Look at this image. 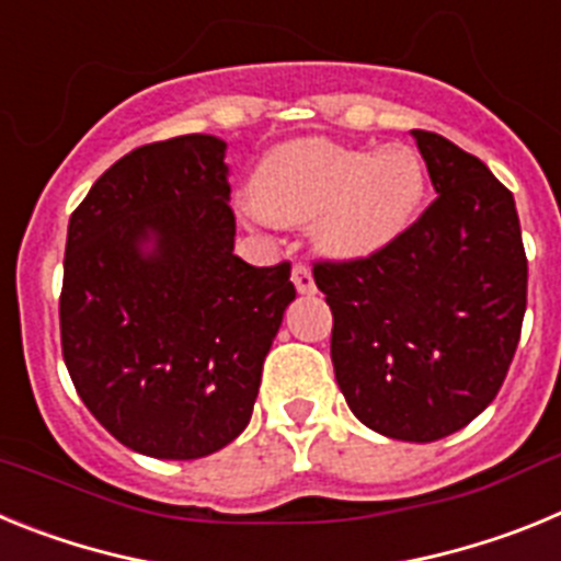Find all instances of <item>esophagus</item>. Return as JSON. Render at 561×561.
I'll return each mask as SVG.
<instances>
[{
  "instance_id": "obj_1",
  "label": "esophagus",
  "mask_w": 561,
  "mask_h": 561,
  "mask_svg": "<svg viewBox=\"0 0 561 561\" xmlns=\"http://www.w3.org/2000/svg\"><path fill=\"white\" fill-rule=\"evenodd\" d=\"M291 284H295V289L300 295H314L317 291L314 277H311V270L306 264H295V270H291Z\"/></svg>"
}]
</instances>
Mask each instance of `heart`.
<instances>
[{
  "mask_svg": "<svg viewBox=\"0 0 561 561\" xmlns=\"http://www.w3.org/2000/svg\"><path fill=\"white\" fill-rule=\"evenodd\" d=\"M252 196L275 225L311 221V238L325 255L359 257L390 244L413 221L424 168L404 146L368 151L306 137L266 153Z\"/></svg>",
  "mask_w": 561,
  "mask_h": 561,
  "instance_id": "obj_1",
  "label": "heart"
}]
</instances>
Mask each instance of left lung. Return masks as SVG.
Instances as JSON below:
<instances>
[{
  "label": "left lung",
  "mask_w": 561,
  "mask_h": 561,
  "mask_svg": "<svg viewBox=\"0 0 561 561\" xmlns=\"http://www.w3.org/2000/svg\"><path fill=\"white\" fill-rule=\"evenodd\" d=\"M435 202L368 257L317 261L331 362L374 433L430 444L494 401L523 331L528 261L512 191L447 137L413 131Z\"/></svg>",
  "instance_id": "left-lung-1"
}]
</instances>
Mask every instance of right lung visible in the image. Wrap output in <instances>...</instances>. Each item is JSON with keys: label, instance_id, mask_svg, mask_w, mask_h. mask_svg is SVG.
Here are the masks:
<instances>
[{"label": "right lung", "instance_id": "right-lung-1", "mask_svg": "<svg viewBox=\"0 0 561 561\" xmlns=\"http://www.w3.org/2000/svg\"><path fill=\"white\" fill-rule=\"evenodd\" d=\"M227 142L134 148L69 216L61 351L89 413L148 458L219 453L250 424L286 306L289 261L232 252Z\"/></svg>", "mask_w": 561, "mask_h": 561}]
</instances>
